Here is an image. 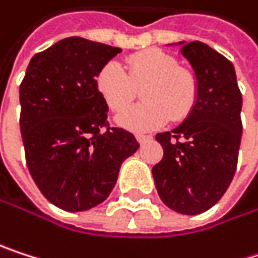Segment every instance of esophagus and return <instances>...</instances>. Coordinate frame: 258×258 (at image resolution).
Here are the masks:
<instances>
[{
	"mask_svg": "<svg viewBox=\"0 0 258 258\" xmlns=\"http://www.w3.org/2000/svg\"><path fill=\"white\" fill-rule=\"evenodd\" d=\"M136 139H138L139 144H145V142L151 141L153 138L151 136H147V135H136Z\"/></svg>",
	"mask_w": 258,
	"mask_h": 258,
	"instance_id": "obj_1",
	"label": "esophagus"
}]
</instances>
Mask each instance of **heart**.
<instances>
[{
	"label": "heart",
	"mask_w": 258,
	"mask_h": 258,
	"mask_svg": "<svg viewBox=\"0 0 258 258\" xmlns=\"http://www.w3.org/2000/svg\"><path fill=\"white\" fill-rule=\"evenodd\" d=\"M126 72L116 63H105L96 74V89L113 111L130 105L144 85V104L116 116L117 125L132 132H151L172 120L184 119L198 96L195 75L180 68L178 60L159 49L133 54L126 58Z\"/></svg>",
	"instance_id": "1"
}]
</instances>
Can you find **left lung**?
<instances>
[{"label":"left lung","mask_w":258,"mask_h":258,"mask_svg":"<svg viewBox=\"0 0 258 258\" xmlns=\"http://www.w3.org/2000/svg\"><path fill=\"white\" fill-rule=\"evenodd\" d=\"M198 83L197 102L172 132L156 136L163 159L153 168L160 200L181 215L212 209L227 192L242 139V93L233 63L203 42H180Z\"/></svg>","instance_id":"obj_1"}]
</instances>
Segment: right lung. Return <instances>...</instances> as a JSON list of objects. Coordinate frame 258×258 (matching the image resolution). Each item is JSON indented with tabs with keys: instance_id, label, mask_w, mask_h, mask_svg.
Segmentation results:
<instances>
[{
	"instance_id": "right-lung-1",
	"label": "right lung",
	"mask_w": 258,
	"mask_h": 258,
	"mask_svg": "<svg viewBox=\"0 0 258 258\" xmlns=\"http://www.w3.org/2000/svg\"><path fill=\"white\" fill-rule=\"evenodd\" d=\"M122 49L66 37L30 60L19 86L21 135L28 171L42 195L66 212L101 204L122 162L139 144L107 122L96 74Z\"/></svg>"
}]
</instances>
